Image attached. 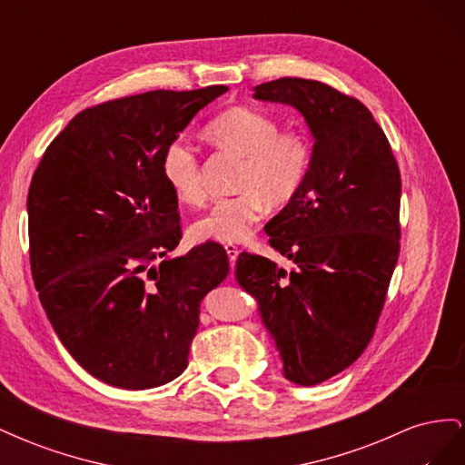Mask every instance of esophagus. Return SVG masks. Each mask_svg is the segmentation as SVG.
<instances>
[{"mask_svg":"<svg viewBox=\"0 0 465 465\" xmlns=\"http://www.w3.org/2000/svg\"><path fill=\"white\" fill-rule=\"evenodd\" d=\"M224 252H227L229 262H231V267H234L236 258H238V254H241V250H238L234 244H227V246H224Z\"/></svg>","mask_w":465,"mask_h":465,"instance_id":"1","label":"esophagus"}]
</instances>
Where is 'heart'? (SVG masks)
Returning a JSON list of instances; mask_svg holds the SVG:
<instances>
[{
  "label": "heart",
  "instance_id": "heart-1",
  "mask_svg": "<svg viewBox=\"0 0 465 465\" xmlns=\"http://www.w3.org/2000/svg\"><path fill=\"white\" fill-rule=\"evenodd\" d=\"M213 143L244 159L231 198L217 200L193 223L202 241L242 242L263 217L267 203L287 205L297 198L312 166V142L302 130L281 132L279 122L263 110L234 106L207 125ZM166 184L186 203L205 195L198 151L186 139H174L163 154Z\"/></svg>",
  "mask_w": 465,
  "mask_h": 465
}]
</instances>
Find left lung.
<instances>
[{
    "mask_svg": "<svg viewBox=\"0 0 465 465\" xmlns=\"http://www.w3.org/2000/svg\"><path fill=\"white\" fill-rule=\"evenodd\" d=\"M254 98L301 112L312 166L297 198L265 224L292 270L242 252L234 275L258 301L283 376L316 386L372 340L400 256V168L371 110L326 83L283 77L262 83Z\"/></svg>",
    "mask_w": 465,
    "mask_h": 465,
    "instance_id": "obj_1",
    "label": "left lung"
}]
</instances>
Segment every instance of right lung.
I'll list each match as a JSON object with an SVG mask.
<instances>
[{"mask_svg": "<svg viewBox=\"0 0 465 465\" xmlns=\"http://www.w3.org/2000/svg\"><path fill=\"white\" fill-rule=\"evenodd\" d=\"M227 91H149L83 110L35 171L38 299L69 355L110 386L157 388L184 372L200 302L229 275L217 242L168 256L182 231L163 176L166 147Z\"/></svg>", "mask_w": 465, "mask_h": 465, "instance_id": "add662e5", "label": "right lung"}]
</instances>
